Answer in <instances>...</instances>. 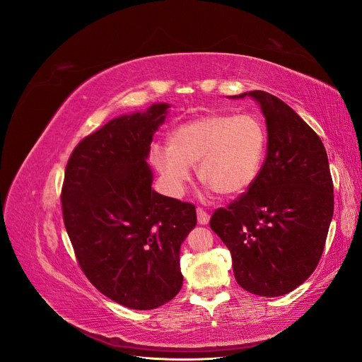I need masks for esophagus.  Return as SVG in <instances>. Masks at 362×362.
Listing matches in <instances>:
<instances>
[{
  "mask_svg": "<svg viewBox=\"0 0 362 362\" xmlns=\"http://www.w3.org/2000/svg\"><path fill=\"white\" fill-rule=\"evenodd\" d=\"M196 214H198L199 225H206L210 222V214H208L205 210H202V208H198V210H196Z\"/></svg>",
  "mask_w": 362,
  "mask_h": 362,
  "instance_id": "esophagus-1",
  "label": "esophagus"
}]
</instances>
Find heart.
<instances>
[{"label": "heart", "mask_w": 362, "mask_h": 362, "mask_svg": "<svg viewBox=\"0 0 362 362\" xmlns=\"http://www.w3.org/2000/svg\"><path fill=\"white\" fill-rule=\"evenodd\" d=\"M267 129L255 115L214 113L175 128L169 146H156L152 164L173 194L182 193L190 166L217 193L246 192L258 178L267 152Z\"/></svg>", "instance_id": "1"}]
</instances>
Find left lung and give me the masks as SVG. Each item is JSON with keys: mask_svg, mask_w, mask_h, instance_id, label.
Masks as SVG:
<instances>
[{"mask_svg": "<svg viewBox=\"0 0 362 362\" xmlns=\"http://www.w3.org/2000/svg\"><path fill=\"white\" fill-rule=\"evenodd\" d=\"M250 96L267 125V156L257 181L210 226L231 252L238 286L257 296L287 294L319 264L334 214L326 149L291 107L262 90Z\"/></svg>", "mask_w": 362, "mask_h": 362, "instance_id": "8db88e82", "label": "left lung"}]
</instances>
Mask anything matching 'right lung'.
Masks as SVG:
<instances>
[{"instance_id":"right-lung-1","label":"right lung","mask_w":362,"mask_h":362,"mask_svg":"<svg viewBox=\"0 0 362 362\" xmlns=\"http://www.w3.org/2000/svg\"><path fill=\"white\" fill-rule=\"evenodd\" d=\"M169 104L107 122L75 146L62 189L63 221L84 275L131 310H154L182 287L181 243L193 204L152 190L146 158Z\"/></svg>"}]
</instances>
